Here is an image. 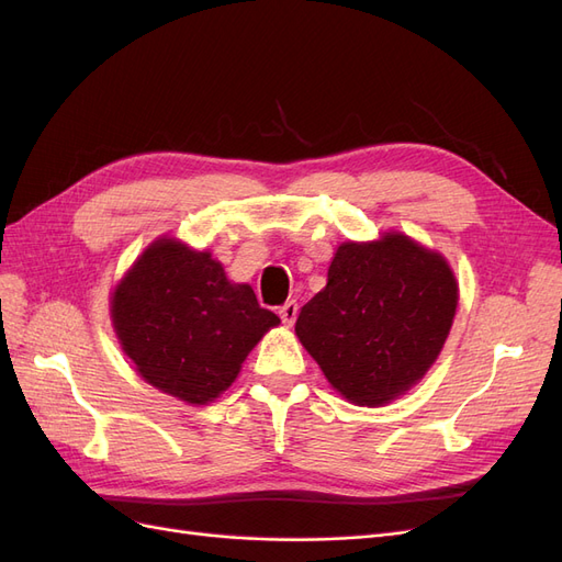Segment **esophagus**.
Returning <instances> with one entry per match:
<instances>
[{"label":"esophagus","mask_w":562,"mask_h":562,"mask_svg":"<svg viewBox=\"0 0 562 562\" xmlns=\"http://www.w3.org/2000/svg\"><path fill=\"white\" fill-rule=\"evenodd\" d=\"M297 302L295 300H291V302H285L283 307H279V316H281V321H283V326H293L295 323V318H297Z\"/></svg>","instance_id":"esophagus-1"}]
</instances>
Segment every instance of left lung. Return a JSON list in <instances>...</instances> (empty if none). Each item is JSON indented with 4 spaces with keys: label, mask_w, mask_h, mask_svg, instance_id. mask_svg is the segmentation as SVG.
<instances>
[{
    "label": "left lung",
    "mask_w": 562,
    "mask_h": 562,
    "mask_svg": "<svg viewBox=\"0 0 562 562\" xmlns=\"http://www.w3.org/2000/svg\"><path fill=\"white\" fill-rule=\"evenodd\" d=\"M454 310L457 281L443 255L389 232L337 248L328 283L304 304L295 333L339 394L378 407L424 378Z\"/></svg>",
    "instance_id": "obj_1"
}]
</instances>
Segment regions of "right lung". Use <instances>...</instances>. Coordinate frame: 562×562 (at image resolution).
Instances as JSON below:
<instances>
[{"mask_svg": "<svg viewBox=\"0 0 562 562\" xmlns=\"http://www.w3.org/2000/svg\"><path fill=\"white\" fill-rule=\"evenodd\" d=\"M112 323L143 380L206 405L236 380L248 351L279 326L248 283H232L206 250L151 244L112 293Z\"/></svg>", "mask_w": 562, "mask_h": 562, "instance_id": "obj_1", "label": "right lung"}]
</instances>
